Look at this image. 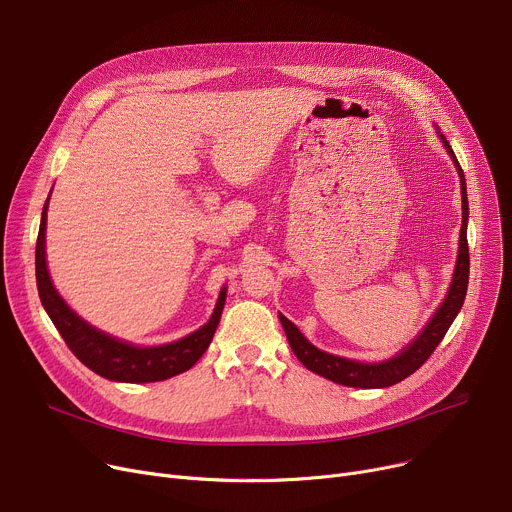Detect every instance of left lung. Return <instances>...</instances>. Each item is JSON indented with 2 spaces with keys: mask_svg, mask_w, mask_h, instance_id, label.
Instances as JSON below:
<instances>
[{
  "mask_svg": "<svg viewBox=\"0 0 512 512\" xmlns=\"http://www.w3.org/2000/svg\"><path fill=\"white\" fill-rule=\"evenodd\" d=\"M440 133V131H438ZM440 140L445 144L449 156L453 158L457 173L461 179V201H463V224H461V234H459V255H457V265H455V274L451 288L438 306V311L432 315L428 325L422 329V333L414 339V342L401 350L397 356L383 360V362H356L350 358L342 356H333L327 354L319 348H315L309 339H306L298 327L288 321L284 315H280L282 327L286 331L288 344L296 358L309 368L315 374H321L323 379H329L333 383H339L344 387H356V389H383L391 387L395 383H401L403 379L414 374L436 350V346L442 342V337L449 331L451 323L455 321L457 313L461 311L465 294H467V282H469V247H467V218H469V206H467V187H465V177L463 170L459 166V160L449 146L445 135L440 133Z\"/></svg>",
  "mask_w": 512,
  "mask_h": 512,
  "instance_id": "left-lung-1",
  "label": "left lung"
}]
</instances>
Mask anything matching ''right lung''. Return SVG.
I'll return each mask as SVG.
<instances>
[{"label": "right lung", "instance_id": "obj_1", "mask_svg": "<svg viewBox=\"0 0 512 512\" xmlns=\"http://www.w3.org/2000/svg\"><path fill=\"white\" fill-rule=\"evenodd\" d=\"M47 208L49 199L45 201L43 208L37 238V259H34V265H37V288L47 315L51 317L53 325L63 337V342L74 352V356L92 372L100 374V377L119 383H156L189 370L212 344V337L216 333L226 302V288L220 290L210 321L197 331L189 333L187 337L177 339L173 344L152 348H140L121 342V339L102 333L86 323L57 294L45 259Z\"/></svg>", "mask_w": 512, "mask_h": 512}]
</instances>
